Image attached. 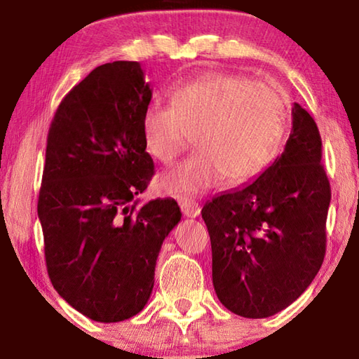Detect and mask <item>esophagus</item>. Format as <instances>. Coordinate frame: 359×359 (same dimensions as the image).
<instances>
[{"instance_id": "obj_1", "label": "esophagus", "mask_w": 359, "mask_h": 359, "mask_svg": "<svg viewBox=\"0 0 359 359\" xmlns=\"http://www.w3.org/2000/svg\"><path fill=\"white\" fill-rule=\"evenodd\" d=\"M179 205L182 212H184L185 217H190L194 218L199 215V212H201V208H199V204L194 201L193 198H188V196H180L179 198Z\"/></svg>"}]
</instances>
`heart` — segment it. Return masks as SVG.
Returning <instances> with one entry per match:
<instances>
[{"label":"heart","instance_id":"1","mask_svg":"<svg viewBox=\"0 0 359 359\" xmlns=\"http://www.w3.org/2000/svg\"><path fill=\"white\" fill-rule=\"evenodd\" d=\"M171 106L142 114L144 145L155 160L171 163L196 136L199 150L161 175L168 193L198 194L224 175L233 184L271 165L285 136V100L266 82L215 72L169 90Z\"/></svg>","mask_w":359,"mask_h":359}]
</instances>
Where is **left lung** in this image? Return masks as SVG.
<instances>
[{
	"instance_id": "obj_1",
	"label": "left lung",
	"mask_w": 359,
	"mask_h": 359,
	"mask_svg": "<svg viewBox=\"0 0 359 359\" xmlns=\"http://www.w3.org/2000/svg\"><path fill=\"white\" fill-rule=\"evenodd\" d=\"M280 156L244 187L205 203L212 282L236 315L267 318L293 304L323 264L331 187L317 123L294 102Z\"/></svg>"
}]
</instances>
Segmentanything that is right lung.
I'll return each instance as SVG.
<instances>
[{"mask_svg": "<svg viewBox=\"0 0 359 359\" xmlns=\"http://www.w3.org/2000/svg\"><path fill=\"white\" fill-rule=\"evenodd\" d=\"M151 88L137 62L101 65L60 102L38 201L47 272L58 294L101 323L135 317L155 283L174 199L137 208L155 174L142 136Z\"/></svg>", "mask_w": 359, "mask_h": 359, "instance_id": "right-lung-1", "label": "right lung"}]
</instances>
